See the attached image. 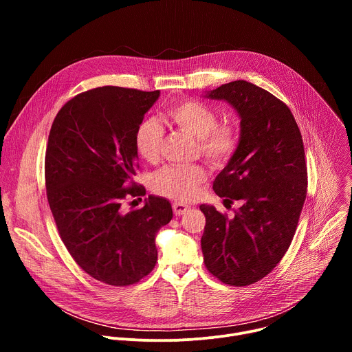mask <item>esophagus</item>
Masks as SVG:
<instances>
[{"instance_id": "1", "label": "esophagus", "mask_w": 352, "mask_h": 352, "mask_svg": "<svg viewBox=\"0 0 352 352\" xmlns=\"http://www.w3.org/2000/svg\"><path fill=\"white\" fill-rule=\"evenodd\" d=\"M173 210H174L175 216H182V214H185L189 210V206L178 204V202H174L173 204Z\"/></svg>"}]
</instances>
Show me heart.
Wrapping results in <instances>:
<instances>
[{"label":"heart","mask_w":352,"mask_h":352,"mask_svg":"<svg viewBox=\"0 0 352 352\" xmlns=\"http://www.w3.org/2000/svg\"><path fill=\"white\" fill-rule=\"evenodd\" d=\"M164 118L196 138L197 152L214 166L228 163L239 146V125L232 121L217 122V113L204 103L193 100L174 102L166 107ZM163 138L164 128L157 121L150 118L140 121L133 136L138 155L148 163H156L160 157ZM206 177L208 171L204 164L168 166L155 175L153 190L178 202H189L196 197Z\"/></svg>","instance_id":"1"}]
</instances>
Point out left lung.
<instances>
[{"mask_svg":"<svg viewBox=\"0 0 352 352\" xmlns=\"http://www.w3.org/2000/svg\"><path fill=\"white\" fill-rule=\"evenodd\" d=\"M208 97L226 100L241 117V142L213 189L243 205L230 219L200 205L205 266L221 283L243 287L266 277L283 259L307 199L302 135L288 106L267 90L234 80Z\"/></svg>","mask_w":352,"mask_h":352,"instance_id":"8db88e82","label":"left lung"}]
</instances>
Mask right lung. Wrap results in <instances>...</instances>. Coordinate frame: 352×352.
I'll list each match as a JSON object with an SVG mask.
<instances>
[{"label":"right lung","mask_w":352,"mask_h":352,"mask_svg":"<svg viewBox=\"0 0 352 352\" xmlns=\"http://www.w3.org/2000/svg\"><path fill=\"white\" fill-rule=\"evenodd\" d=\"M160 96L118 86L76 94L50 129L44 177L58 234L76 265L97 281L126 287L157 262L156 234L173 219L167 199L148 196L124 212L128 196H144L133 181L136 126Z\"/></svg>","instance_id":"obj_1"}]
</instances>
